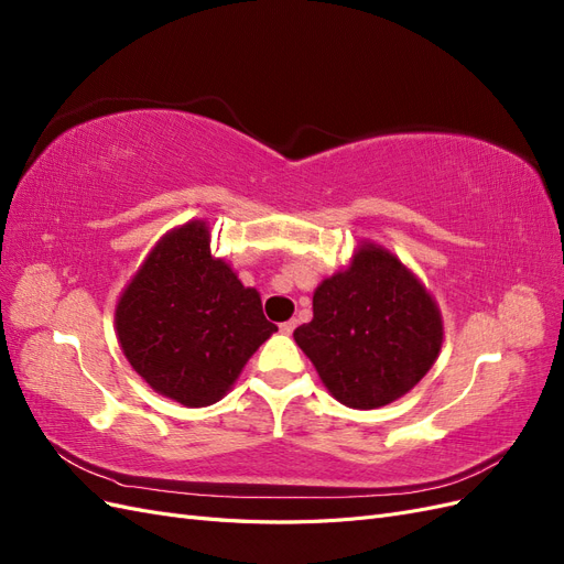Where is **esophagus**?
Returning <instances> with one entry per match:
<instances>
[{"mask_svg":"<svg viewBox=\"0 0 564 564\" xmlns=\"http://www.w3.org/2000/svg\"><path fill=\"white\" fill-rule=\"evenodd\" d=\"M294 329H296V319H289V322H282V324H280V332H282L284 336L294 334Z\"/></svg>","mask_w":564,"mask_h":564,"instance_id":"obj_1","label":"esophagus"}]
</instances>
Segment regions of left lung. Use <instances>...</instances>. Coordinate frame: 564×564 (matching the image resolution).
Masks as SVG:
<instances>
[{
  "mask_svg": "<svg viewBox=\"0 0 564 564\" xmlns=\"http://www.w3.org/2000/svg\"><path fill=\"white\" fill-rule=\"evenodd\" d=\"M322 383L352 409H377L412 390L442 346L437 305L395 256L365 245L324 280L313 319L294 332Z\"/></svg>",
  "mask_w": 564,
  "mask_h": 564,
  "instance_id": "left-lung-1",
  "label": "left lung"
}]
</instances>
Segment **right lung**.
Segmentation results:
<instances>
[{"instance_id":"obj_1","label":"right lung","mask_w":564,"mask_h":564,"mask_svg":"<svg viewBox=\"0 0 564 564\" xmlns=\"http://www.w3.org/2000/svg\"><path fill=\"white\" fill-rule=\"evenodd\" d=\"M115 324L131 367L185 406L224 398L256 348L278 332L259 292L214 259L202 220L150 251L117 303Z\"/></svg>"}]
</instances>
